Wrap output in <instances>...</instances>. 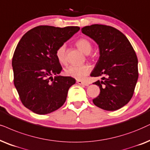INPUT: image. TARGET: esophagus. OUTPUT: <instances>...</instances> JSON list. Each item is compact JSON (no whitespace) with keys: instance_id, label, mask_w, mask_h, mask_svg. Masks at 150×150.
Wrapping results in <instances>:
<instances>
[{"instance_id":"1","label":"esophagus","mask_w":150,"mask_h":150,"mask_svg":"<svg viewBox=\"0 0 150 150\" xmlns=\"http://www.w3.org/2000/svg\"><path fill=\"white\" fill-rule=\"evenodd\" d=\"M76 83H78L79 85H85V86H88L89 84L86 82H84V81H79V80H78L76 81Z\"/></svg>"}]
</instances>
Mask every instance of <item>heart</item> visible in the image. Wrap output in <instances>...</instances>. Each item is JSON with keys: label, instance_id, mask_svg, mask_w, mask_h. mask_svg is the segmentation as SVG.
<instances>
[{"label": "heart", "instance_id": "obj_1", "mask_svg": "<svg viewBox=\"0 0 150 150\" xmlns=\"http://www.w3.org/2000/svg\"><path fill=\"white\" fill-rule=\"evenodd\" d=\"M76 45L83 53L89 54L92 50V43L88 39L85 38H80L76 42ZM56 57L60 63L65 64V45H61L58 48L56 52ZM90 71V67L87 65L80 66H69L65 69V74L67 76L74 78L77 80H82L88 74Z\"/></svg>", "mask_w": 150, "mask_h": 150}]
</instances>
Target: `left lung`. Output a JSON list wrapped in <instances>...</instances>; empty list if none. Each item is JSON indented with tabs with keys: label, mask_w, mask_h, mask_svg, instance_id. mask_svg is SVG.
<instances>
[{
	"label": "left lung",
	"mask_w": 150,
	"mask_h": 150,
	"mask_svg": "<svg viewBox=\"0 0 150 150\" xmlns=\"http://www.w3.org/2000/svg\"><path fill=\"white\" fill-rule=\"evenodd\" d=\"M81 32L99 48L100 56L90 76L102 81L93 83L100 90L93 103L103 110H117L128 103L134 92L139 78L137 54L127 37L113 27L94 24Z\"/></svg>",
	"instance_id": "obj_1"
}]
</instances>
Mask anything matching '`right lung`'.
<instances>
[{"label":"right lung","mask_w":150,"mask_h":150,"mask_svg":"<svg viewBox=\"0 0 150 150\" xmlns=\"http://www.w3.org/2000/svg\"><path fill=\"white\" fill-rule=\"evenodd\" d=\"M79 30L76 26H38L17 45L11 63L13 83L22 103L34 113L50 114L65 103L76 80L58 75L63 68L56 52Z\"/></svg>","instance_id":"right-lung-1"}]
</instances>
